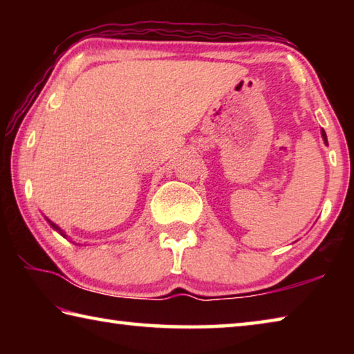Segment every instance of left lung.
<instances>
[{
    "instance_id": "obj_1",
    "label": "left lung",
    "mask_w": 354,
    "mask_h": 354,
    "mask_svg": "<svg viewBox=\"0 0 354 354\" xmlns=\"http://www.w3.org/2000/svg\"><path fill=\"white\" fill-rule=\"evenodd\" d=\"M322 137H323V140H325V143H326V145H328V139H326V133H325V131H323V129H322Z\"/></svg>"
}]
</instances>
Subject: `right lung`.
I'll return each instance as SVG.
<instances>
[{
	"instance_id": "add662e5",
	"label": "right lung",
	"mask_w": 354,
	"mask_h": 354,
	"mask_svg": "<svg viewBox=\"0 0 354 354\" xmlns=\"http://www.w3.org/2000/svg\"><path fill=\"white\" fill-rule=\"evenodd\" d=\"M45 218H46V217H45ZM46 221H48V223H50V226L53 227V230H56V231L59 232V234L64 236V237H67V236H65V232H64V231L61 230V227H59L56 223H53V221H51V220H48V218H46Z\"/></svg>"
}]
</instances>
